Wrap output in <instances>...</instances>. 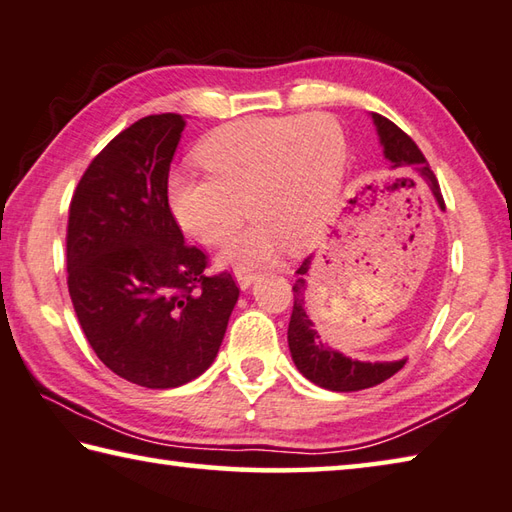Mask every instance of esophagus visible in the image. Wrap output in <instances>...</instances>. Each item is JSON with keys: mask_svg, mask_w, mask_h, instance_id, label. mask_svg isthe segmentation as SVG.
<instances>
[{"mask_svg": "<svg viewBox=\"0 0 512 512\" xmlns=\"http://www.w3.org/2000/svg\"><path fill=\"white\" fill-rule=\"evenodd\" d=\"M235 277H237V284L241 288H248L250 284L255 282V273L253 271H246V268H235Z\"/></svg>", "mask_w": 512, "mask_h": 512, "instance_id": "obj_1", "label": "esophagus"}]
</instances>
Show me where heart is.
Instances as JSON below:
<instances>
[{
    "mask_svg": "<svg viewBox=\"0 0 512 512\" xmlns=\"http://www.w3.org/2000/svg\"><path fill=\"white\" fill-rule=\"evenodd\" d=\"M194 161L208 179L172 172L165 203L203 246L232 237L246 212L257 224L232 239L224 262L255 264L282 244L304 253L327 230L347 165V136L327 114L244 118L206 134Z\"/></svg>",
    "mask_w": 512,
    "mask_h": 512,
    "instance_id": "heart-1",
    "label": "heart"
}]
</instances>
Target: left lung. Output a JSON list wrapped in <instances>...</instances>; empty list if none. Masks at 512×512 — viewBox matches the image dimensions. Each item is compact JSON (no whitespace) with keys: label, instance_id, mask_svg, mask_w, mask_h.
Here are the masks:
<instances>
[{"label":"left lung","instance_id":"obj_1","mask_svg":"<svg viewBox=\"0 0 512 512\" xmlns=\"http://www.w3.org/2000/svg\"><path fill=\"white\" fill-rule=\"evenodd\" d=\"M374 123L378 127L380 143L385 147V156L389 159V167L396 172L416 174L430 185L439 206H443V194L436 181L434 172L430 170V163L418 150V145L407 136L401 127L394 125L392 120L374 114ZM311 271V257H306L297 268V282L293 284V313L291 322H288V347H291V356L297 369L311 380V383L320 385L331 392H360V389L374 387L385 383L392 378L396 371H401L405 360L398 362H360L345 358L342 353L324 347L320 336L313 331V322L309 320L304 309V293L306 282L304 277Z\"/></svg>","mask_w":512,"mask_h":512}]
</instances>
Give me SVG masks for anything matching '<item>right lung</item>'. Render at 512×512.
<instances>
[{"instance_id": "right-lung-1", "label": "right lung", "mask_w": 512, "mask_h": 512, "mask_svg": "<svg viewBox=\"0 0 512 512\" xmlns=\"http://www.w3.org/2000/svg\"><path fill=\"white\" fill-rule=\"evenodd\" d=\"M185 118L154 114L111 138L69 206L67 284L91 349L120 378L150 389L190 383L224 340L239 286L208 275L165 203Z\"/></svg>"}]
</instances>
